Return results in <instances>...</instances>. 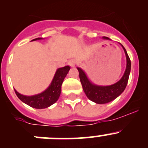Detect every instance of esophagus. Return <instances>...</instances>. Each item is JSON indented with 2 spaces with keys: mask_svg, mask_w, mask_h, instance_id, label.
Masks as SVG:
<instances>
[{
  "mask_svg": "<svg viewBox=\"0 0 148 148\" xmlns=\"http://www.w3.org/2000/svg\"><path fill=\"white\" fill-rule=\"evenodd\" d=\"M68 64L70 66H71V67L74 66L76 65L75 59H69V62H68Z\"/></svg>",
  "mask_w": 148,
  "mask_h": 148,
  "instance_id": "34e87169",
  "label": "esophagus"
}]
</instances>
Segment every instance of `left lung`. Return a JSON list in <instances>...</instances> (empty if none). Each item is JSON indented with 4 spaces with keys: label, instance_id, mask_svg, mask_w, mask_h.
<instances>
[{
    "label": "left lung",
    "instance_id": "obj_1",
    "mask_svg": "<svg viewBox=\"0 0 148 148\" xmlns=\"http://www.w3.org/2000/svg\"><path fill=\"white\" fill-rule=\"evenodd\" d=\"M104 38L108 39V38L105 36L104 37ZM122 46L123 47L127 57L126 70H125V72L122 79L114 84L105 86L93 84L88 79L87 77L84 72L83 70H82L79 67L77 68L79 74L80 82L82 85L84 92L86 94V97L89 98V99H90L92 102H96L97 104H106V103L111 102V101L116 99L117 97L120 96L126 88L128 79H129L130 73L131 62L129 56L127 53V51L125 50L123 46L122 45Z\"/></svg>",
    "mask_w": 148,
    "mask_h": 148
}]
</instances>
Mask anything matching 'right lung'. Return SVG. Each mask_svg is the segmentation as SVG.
Here are the masks:
<instances>
[{
	"label": "right lung",
	"mask_w": 148,
	"mask_h": 148,
	"mask_svg": "<svg viewBox=\"0 0 148 148\" xmlns=\"http://www.w3.org/2000/svg\"><path fill=\"white\" fill-rule=\"evenodd\" d=\"M36 39H40V38H35L33 41ZM69 69L70 67L69 66L58 69L49 87L39 95L28 97L21 95L16 90L15 92L22 102L30 107L36 109L46 108L54 104L59 99L62 91V84Z\"/></svg>",
	"instance_id": "obj_1"
}]
</instances>
